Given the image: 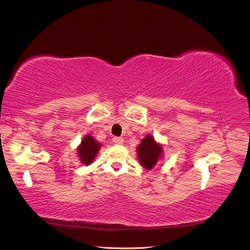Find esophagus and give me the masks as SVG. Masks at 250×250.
Segmentation results:
<instances>
[{
	"label": "esophagus",
	"mask_w": 250,
	"mask_h": 250,
	"mask_svg": "<svg viewBox=\"0 0 250 250\" xmlns=\"http://www.w3.org/2000/svg\"><path fill=\"white\" fill-rule=\"evenodd\" d=\"M113 142L115 143V144H117V145H121L122 143H124V139H122V137L115 136L114 139H113Z\"/></svg>",
	"instance_id": "obj_1"
}]
</instances>
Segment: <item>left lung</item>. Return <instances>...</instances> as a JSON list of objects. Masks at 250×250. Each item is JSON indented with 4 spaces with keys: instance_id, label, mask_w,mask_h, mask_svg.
<instances>
[{
    "instance_id": "obj_1",
    "label": "left lung",
    "mask_w": 250,
    "mask_h": 250,
    "mask_svg": "<svg viewBox=\"0 0 250 250\" xmlns=\"http://www.w3.org/2000/svg\"><path fill=\"white\" fill-rule=\"evenodd\" d=\"M142 167L146 169H151L160 160L163 155L162 146L155 141L149 134L142 140L141 144L136 148Z\"/></svg>"
}]
</instances>
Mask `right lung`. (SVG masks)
Wrapping results in <instances>:
<instances>
[{"mask_svg": "<svg viewBox=\"0 0 250 250\" xmlns=\"http://www.w3.org/2000/svg\"><path fill=\"white\" fill-rule=\"evenodd\" d=\"M101 144L95 141L91 135H86L82 141V144L78 146L77 152L83 164L89 166L94 160L95 156L100 149Z\"/></svg>", "mask_w": 250, "mask_h": 250, "instance_id": "1", "label": "right lung"}]
</instances>
